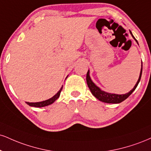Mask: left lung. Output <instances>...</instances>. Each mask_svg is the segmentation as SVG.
<instances>
[{"instance_id":"1","label":"left lung","mask_w":151,"mask_h":151,"mask_svg":"<svg viewBox=\"0 0 151 151\" xmlns=\"http://www.w3.org/2000/svg\"><path fill=\"white\" fill-rule=\"evenodd\" d=\"M131 35H132L133 39L135 40L136 42L138 43L137 40L135 39V37L133 36L132 32L129 31ZM139 45V43H138ZM142 61H141V72H140V74H139V79H138L137 83L135 84V86H134V88H132V90L130 91L128 93H125V94H115V93H108V92H105L104 91H102L101 88H99V86H97L93 82V81L91 80V79L90 75H89V70H88L86 74V83L87 85H88V88L91 92V93L95 96L97 99H99V101H102L103 103H119L122 101H124L125 99H127V98L131 94L133 93V91L136 89L138 84H139L140 80H141V74H142Z\"/></svg>"}]
</instances>
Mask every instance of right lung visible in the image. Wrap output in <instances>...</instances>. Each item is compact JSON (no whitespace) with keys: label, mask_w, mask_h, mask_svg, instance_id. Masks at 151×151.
<instances>
[{"label":"right lung","mask_w":151,"mask_h":151,"mask_svg":"<svg viewBox=\"0 0 151 151\" xmlns=\"http://www.w3.org/2000/svg\"><path fill=\"white\" fill-rule=\"evenodd\" d=\"M62 89H63V86L61 87L60 89L58 91V92L55 94V96H53L52 98H50V99H49L48 100H46V101H41V102H36V103L26 102V103L27 105H29V106L36 107V108H41V107L47 106V105H49L52 104V103H53L56 101V100H57L58 98L60 97V92H61Z\"/></svg>","instance_id":"add662e5"}]
</instances>
